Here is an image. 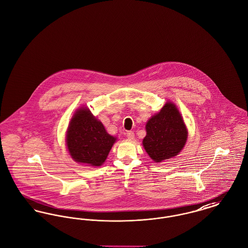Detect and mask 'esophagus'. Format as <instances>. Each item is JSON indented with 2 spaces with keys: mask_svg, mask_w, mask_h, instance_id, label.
<instances>
[{
  "mask_svg": "<svg viewBox=\"0 0 248 248\" xmlns=\"http://www.w3.org/2000/svg\"><path fill=\"white\" fill-rule=\"evenodd\" d=\"M126 135H127V137H128L129 140H133V139H134V133H133V132H132V131L127 132Z\"/></svg>",
  "mask_w": 248,
  "mask_h": 248,
  "instance_id": "esophagus-1",
  "label": "esophagus"
}]
</instances>
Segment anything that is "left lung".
Here are the masks:
<instances>
[{
  "mask_svg": "<svg viewBox=\"0 0 248 248\" xmlns=\"http://www.w3.org/2000/svg\"><path fill=\"white\" fill-rule=\"evenodd\" d=\"M146 131L143 146L155 163L178 155L188 137L182 115L172 101H167L159 113L149 118Z\"/></svg>",
  "mask_w": 248,
  "mask_h": 248,
  "instance_id": "1",
  "label": "left lung"
}]
</instances>
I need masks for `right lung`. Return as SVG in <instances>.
Masks as SVG:
<instances>
[{"instance_id":"obj_1","label":"right lung","mask_w":248,"mask_h":248,"mask_svg":"<svg viewBox=\"0 0 248 248\" xmlns=\"http://www.w3.org/2000/svg\"><path fill=\"white\" fill-rule=\"evenodd\" d=\"M116 141L86 107L75 112L66 131V147L71 158L91 166H100L105 162Z\"/></svg>"}]
</instances>
